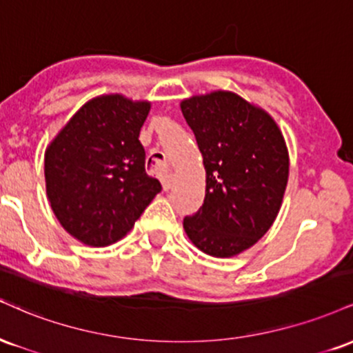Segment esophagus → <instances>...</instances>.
Returning <instances> with one entry per match:
<instances>
[{"label":"esophagus","instance_id":"34e87169","mask_svg":"<svg viewBox=\"0 0 353 353\" xmlns=\"http://www.w3.org/2000/svg\"><path fill=\"white\" fill-rule=\"evenodd\" d=\"M161 182H163V188L165 190L171 189L172 184H174V174H172V171H165L163 176H161Z\"/></svg>","mask_w":353,"mask_h":353}]
</instances>
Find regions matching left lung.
I'll use <instances>...</instances> for the list:
<instances>
[{
	"instance_id": "8db88e82",
	"label": "left lung",
	"mask_w": 353,
	"mask_h": 353,
	"mask_svg": "<svg viewBox=\"0 0 353 353\" xmlns=\"http://www.w3.org/2000/svg\"><path fill=\"white\" fill-rule=\"evenodd\" d=\"M205 169V197L184 230L212 257H234L270 229L289 181V151L274 117L232 91L181 101Z\"/></svg>"
}]
</instances>
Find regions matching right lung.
Returning a JSON list of instances; mask_svg holds the SVG:
<instances>
[{"instance_id": "add662e5", "label": "right lung", "mask_w": 353, "mask_h": 353, "mask_svg": "<svg viewBox=\"0 0 353 353\" xmlns=\"http://www.w3.org/2000/svg\"><path fill=\"white\" fill-rule=\"evenodd\" d=\"M149 111V101L98 96L46 148L48 201L63 229L83 244H114L161 192V182L145 172L139 141Z\"/></svg>"}]
</instances>
